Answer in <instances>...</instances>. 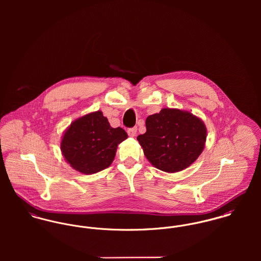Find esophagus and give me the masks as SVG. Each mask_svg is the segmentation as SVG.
I'll return each mask as SVG.
<instances>
[{
	"label": "esophagus",
	"mask_w": 261,
	"mask_h": 261,
	"mask_svg": "<svg viewBox=\"0 0 261 261\" xmlns=\"http://www.w3.org/2000/svg\"><path fill=\"white\" fill-rule=\"evenodd\" d=\"M137 130H138L137 127H132V128H128V129H127V134H128L129 137H136Z\"/></svg>",
	"instance_id": "obj_1"
}]
</instances>
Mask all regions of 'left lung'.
I'll list each match as a JSON object with an SVG mask.
<instances>
[{
  "instance_id": "1",
  "label": "left lung",
  "mask_w": 261,
  "mask_h": 261,
  "mask_svg": "<svg viewBox=\"0 0 261 261\" xmlns=\"http://www.w3.org/2000/svg\"><path fill=\"white\" fill-rule=\"evenodd\" d=\"M147 132L137 140L149 163L167 173L191 166L205 148L207 128L201 118L178 109H163L146 119Z\"/></svg>"
}]
</instances>
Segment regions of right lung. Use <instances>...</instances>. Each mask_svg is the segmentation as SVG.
<instances>
[{"instance_id":"1","label":"right lung","mask_w":261,"mask_h":261,"mask_svg":"<svg viewBox=\"0 0 261 261\" xmlns=\"http://www.w3.org/2000/svg\"><path fill=\"white\" fill-rule=\"evenodd\" d=\"M125 139V130L112 127L102 112L97 111L71 122L62 136L60 149L74 170L91 175L112 165L117 146Z\"/></svg>"}]
</instances>
